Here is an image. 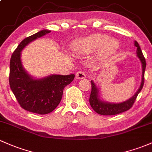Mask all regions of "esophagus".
Here are the masks:
<instances>
[{"label":"esophagus","mask_w":152,"mask_h":152,"mask_svg":"<svg viewBox=\"0 0 152 152\" xmlns=\"http://www.w3.org/2000/svg\"><path fill=\"white\" fill-rule=\"evenodd\" d=\"M86 76V73L83 71H78L76 73L75 75V77L77 79H84Z\"/></svg>","instance_id":"1"}]
</instances>
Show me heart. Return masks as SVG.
Listing matches in <instances>:
<instances>
[{"instance_id": "1", "label": "heart", "mask_w": 152, "mask_h": 152, "mask_svg": "<svg viewBox=\"0 0 152 152\" xmlns=\"http://www.w3.org/2000/svg\"><path fill=\"white\" fill-rule=\"evenodd\" d=\"M119 48L118 40L109 38L106 35L95 33L90 35L73 44L72 49L80 55H89L99 50L101 56H107L114 53Z\"/></svg>"}]
</instances>
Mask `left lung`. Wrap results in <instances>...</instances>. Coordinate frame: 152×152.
<instances>
[{"instance_id":"8db88e82","label":"left lung","mask_w":152,"mask_h":152,"mask_svg":"<svg viewBox=\"0 0 152 152\" xmlns=\"http://www.w3.org/2000/svg\"><path fill=\"white\" fill-rule=\"evenodd\" d=\"M134 44L135 46L137 47V56L139 58L142 64V80L139 89L135 93V95H133V96H132L128 100L122 103H119V104H112V103L102 102V100L99 99V90H98L94 81L91 80V96H90L89 102L93 109L99 115H115L122 113V112H125V111H128V109H130L133 107L138 94L141 92V89L143 88V84H144V72L146 66V59L143 56V53H142L141 49L140 48L139 45H138V42L135 41Z\"/></svg>"}]
</instances>
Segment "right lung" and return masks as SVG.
Wrapping results in <instances>:
<instances>
[{
	"instance_id": "right-lung-1",
	"label": "right lung",
	"mask_w": 152,
	"mask_h": 152,
	"mask_svg": "<svg viewBox=\"0 0 152 152\" xmlns=\"http://www.w3.org/2000/svg\"><path fill=\"white\" fill-rule=\"evenodd\" d=\"M50 32L43 30L24 39L10 60L9 86L22 108L28 112L46 115L56 108L63 95L64 88L71 83L75 75H52L42 79H33L29 75L21 62V51L32 40Z\"/></svg>"
}]
</instances>
